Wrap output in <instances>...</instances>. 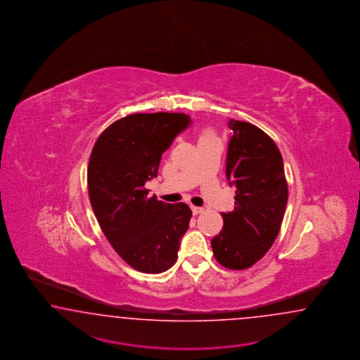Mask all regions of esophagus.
<instances>
[{
  "label": "esophagus",
  "instance_id": "1",
  "mask_svg": "<svg viewBox=\"0 0 360 360\" xmlns=\"http://www.w3.org/2000/svg\"><path fill=\"white\" fill-rule=\"evenodd\" d=\"M191 211H193V214H199L203 212V208H200V207H195V205H191Z\"/></svg>",
  "mask_w": 360,
  "mask_h": 360
}]
</instances>
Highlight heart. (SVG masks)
Wrapping results in <instances>:
<instances>
[{"mask_svg": "<svg viewBox=\"0 0 360 360\" xmlns=\"http://www.w3.org/2000/svg\"><path fill=\"white\" fill-rule=\"evenodd\" d=\"M211 139H216L214 129H211V128H205V129H202V132L199 134V141L211 140Z\"/></svg>", "mask_w": 360, "mask_h": 360, "instance_id": "1", "label": "heart"}]
</instances>
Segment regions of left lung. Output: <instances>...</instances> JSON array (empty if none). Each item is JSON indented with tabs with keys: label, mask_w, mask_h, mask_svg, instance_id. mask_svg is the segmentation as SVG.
<instances>
[{
	"label": "left lung",
	"mask_w": 360,
	"mask_h": 360,
	"mask_svg": "<svg viewBox=\"0 0 360 360\" xmlns=\"http://www.w3.org/2000/svg\"><path fill=\"white\" fill-rule=\"evenodd\" d=\"M225 174L236 187L234 210L223 212L221 232L211 240L216 261L245 270L269 252L281 231L288 200L283 158L271 137L254 124L231 119Z\"/></svg>",
	"instance_id": "obj_1"
}]
</instances>
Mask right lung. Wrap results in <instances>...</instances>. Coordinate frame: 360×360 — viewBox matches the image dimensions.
Returning <instances> with one entry per match:
<instances>
[{
  "mask_svg": "<svg viewBox=\"0 0 360 360\" xmlns=\"http://www.w3.org/2000/svg\"><path fill=\"white\" fill-rule=\"evenodd\" d=\"M190 124L184 112L132 114L107 127L93 146L90 203L108 243L137 271L169 270L188 229L190 207L149 198L144 185L157 176L162 153Z\"/></svg>",
  "mask_w": 360,
  "mask_h": 360,
  "instance_id": "right-lung-1",
  "label": "right lung"
}]
</instances>
